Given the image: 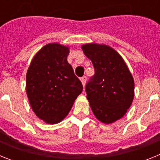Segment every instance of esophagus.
I'll return each mask as SVG.
<instances>
[{
    "mask_svg": "<svg viewBox=\"0 0 160 160\" xmlns=\"http://www.w3.org/2000/svg\"><path fill=\"white\" fill-rule=\"evenodd\" d=\"M81 82L82 83L83 87H85V85H86V82H87V77L86 76H83V77L81 78Z\"/></svg>",
    "mask_w": 160,
    "mask_h": 160,
    "instance_id": "esophagus-1",
    "label": "esophagus"
}]
</instances>
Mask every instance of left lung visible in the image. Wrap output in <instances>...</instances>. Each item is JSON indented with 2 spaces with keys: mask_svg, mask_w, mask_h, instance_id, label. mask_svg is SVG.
<instances>
[{
  "mask_svg": "<svg viewBox=\"0 0 160 160\" xmlns=\"http://www.w3.org/2000/svg\"><path fill=\"white\" fill-rule=\"evenodd\" d=\"M82 49L95 71L86 86L90 108L102 122L112 123L131 107L134 79L122 58L111 46L90 43L83 45Z\"/></svg>",
  "mask_w": 160,
  "mask_h": 160,
  "instance_id": "obj_1",
  "label": "left lung"
}]
</instances>
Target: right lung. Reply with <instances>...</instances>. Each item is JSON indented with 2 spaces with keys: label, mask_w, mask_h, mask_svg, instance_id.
Segmentation results:
<instances>
[{
  "label": "right lung",
  "mask_w": 160,
  "mask_h": 160,
  "mask_svg": "<svg viewBox=\"0 0 160 160\" xmlns=\"http://www.w3.org/2000/svg\"><path fill=\"white\" fill-rule=\"evenodd\" d=\"M70 49L49 43L36 53L26 73V93L32 111L46 123L60 122L83 90L67 62Z\"/></svg>",
  "instance_id": "right-lung-1"
}]
</instances>
